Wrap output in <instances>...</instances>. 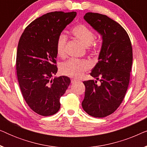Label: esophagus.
<instances>
[{
    "instance_id": "34e87169",
    "label": "esophagus",
    "mask_w": 147,
    "mask_h": 147,
    "mask_svg": "<svg viewBox=\"0 0 147 147\" xmlns=\"http://www.w3.org/2000/svg\"><path fill=\"white\" fill-rule=\"evenodd\" d=\"M78 81V80H76V79H72L71 80V84H75L76 82H77Z\"/></svg>"
}]
</instances>
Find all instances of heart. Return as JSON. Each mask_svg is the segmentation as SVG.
I'll use <instances>...</instances> for the list:
<instances>
[{"mask_svg": "<svg viewBox=\"0 0 147 147\" xmlns=\"http://www.w3.org/2000/svg\"><path fill=\"white\" fill-rule=\"evenodd\" d=\"M71 33L86 47L91 45L92 46V49L93 50L96 48V44L92 43L95 38V35L87 26L83 24L76 25L72 29ZM67 40V37L64 34H61L57 38L56 49L57 54L60 57H64L65 55ZM90 65L87 61L71 59L61 64L60 66V71L64 76L78 78L83 76L84 74L90 69Z\"/></svg>", "mask_w": 147, "mask_h": 147, "instance_id": "obj_1", "label": "heart"}]
</instances>
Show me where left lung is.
<instances>
[{
    "label": "left lung",
    "mask_w": 147,
    "mask_h": 147,
    "mask_svg": "<svg viewBox=\"0 0 147 147\" xmlns=\"http://www.w3.org/2000/svg\"><path fill=\"white\" fill-rule=\"evenodd\" d=\"M84 19L102 37L96 63L90 73L100 80L84 81L85 96L82 103L86 113L95 118L106 117L121 104L130 81L132 48L129 36L123 27L106 15L87 13Z\"/></svg>",
    "instance_id": "obj_1"
}]
</instances>
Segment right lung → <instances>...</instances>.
<instances>
[{
	"mask_svg": "<svg viewBox=\"0 0 147 147\" xmlns=\"http://www.w3.org/2000/svg\"><path fill=\"white\" fill-rule=\"evenodd\" d=\"M76 12H51L29 24L18 44L16 69L22 94L30 108L43 116L57 113L60 98L69 86V78H52L57 72L56 43Z\"/></svg>",
	"mask_w": 147,
	"mask_h": 147,
	"instance_id": "right-lung-1",
	"label": "right lung"
}]
</instances>
